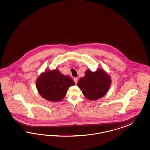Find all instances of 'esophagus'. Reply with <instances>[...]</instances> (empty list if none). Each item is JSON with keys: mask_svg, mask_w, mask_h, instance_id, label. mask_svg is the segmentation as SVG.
Listing matches in <instances>:
<instances>
[{"mask_svg": "<svg viewBox=\"0 0 150 150\" xmlns=\"http://www.w3.org/2000/svg\"><path fill=\"white\" fill-rule=\"evenodd\" d=\"M74 81L75 82V84H77V82H78V79H77V77H75L74 79Z\"/></svg>", "mask_w": 150, "mask_h": 150, "instance_id": "1", "label": "esophagus"}]
</instances>
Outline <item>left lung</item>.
Wrapping results in <instances>:
<instances>
[{
	"mask_svg": "<svg viewBox=\"0 0 150 150\" xmlns=\"http://www.w3.org/2000/svg\"><path fill=\"white\" fill-rule=\"evenodd\" d=\"M110 83V77L103 70L98 69L95 72L87 70L85 76L79 80L77 86L86 98L94 100L106 94Z\"/></svg>",
	"mask_w": 150,
	"mask_h": 150,
	"instance_id": "8db88e82",
	"label": "left lung"
}]
</instances>
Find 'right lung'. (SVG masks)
<instances>
[{"mask_svg": "<svg viewBox=\"0 0 150 150\" xmlns=\"http://www.w3.org/2000/svg\"><path fill=\"white\" fill-rule=\"evenodd\" d=\"M74 85L75 82L71 77L64 76L57 69L42 74L36 81L37 88L40 95L52 102L62 100L69 87Z\"/></svg>", "mask_w": 150, "mask_h": 150, "instance_id": "add662e5", "label": "right lung"}]
</instances>
